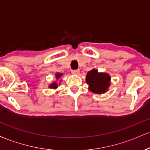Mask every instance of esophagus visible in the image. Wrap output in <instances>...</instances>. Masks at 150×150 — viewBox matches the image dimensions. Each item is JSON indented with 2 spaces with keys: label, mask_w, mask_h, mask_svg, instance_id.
Instances as JSON below:
<instances>
[{
  "label": "esophagus",
  "mask_w": 150,
  "mask_h": 150,
  "mask_svg": "<svg viewBox=\"0 0 150 150\" xmlns=\"http://www.w3.org/2000/svg\"><path fill=\"white\" fill-rule=\"evenodd\" d=\"M72 73L75 74V75H78L80 73V70H72Z\"/></svg>",
  "instance_id": "obj_1"
}]
</instances>
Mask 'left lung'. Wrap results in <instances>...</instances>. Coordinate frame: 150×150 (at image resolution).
<instances>
[{"instance_id": "left-lung-1", "label": "left lung", "mask_w": 150, "mask_h": 150, "mask_svg": "<svg viewBox=\"0 0 150 150\" xmlns=\"http://www.w3.org/2000/svg\"><path fill=\"white\" fill-rule=\"evenodd\" d=\"M111 77L107 73H99L96 69H92L87 73L86 82L89 85V91L97 94L106 92L110 85Z\"/></svg>"}]
</instances>
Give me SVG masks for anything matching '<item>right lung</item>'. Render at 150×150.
Instances as JSON below:
<instances>
[{"label": "right lung", "instance_id": "right-lung-1", "mask_svg": "<svg viewBox=\"0 0 150 150\" xmlns=\"http://www.w3.org/2000/svg\"><path fill=\"white\" fill-rule=\"evenodd\" d=\"M62 75H63V74H61V73H56V77L57 79H58L60 77H61ZM49 87H50V88H53V89L57 88V84H56V82H54V83H53V84H51V85H50Z\"/></svg>", "mask_w": 150, "mask_h": 150}]
</instances>
